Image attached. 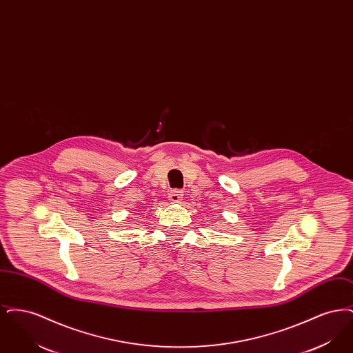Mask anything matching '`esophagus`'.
Instances as JSON below:
<instances>
[{
	"label": "esophagus",
	"mask_w": 353,
	"mask_h": 353,
	"mask_svg": "<svg viewBox=\"0 0 353 353\" xmlns=\"http://www.w3.org/2000/svg\"><path fill=\"white\" fill-rule=\"evenodd\" d=\"M169 200L172 202H180L183 199V192L181 190H172L169 192Z\"/></svg>",
	"instance_id": "34e87169"
}]
</instances>
